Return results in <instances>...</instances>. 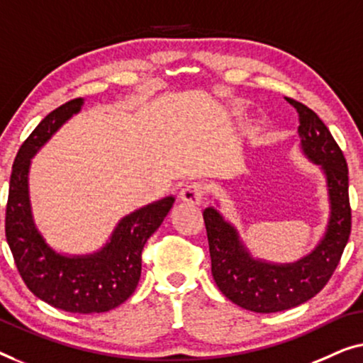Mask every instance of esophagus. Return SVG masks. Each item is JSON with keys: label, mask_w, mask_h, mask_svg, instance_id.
<instances>
[{"label": "esophagus", "mask_w": 363, "mask_h": 363, "mask_svg": "<svg viewBox=\"0 0 363 363\" xmlns=\"http://www.w3.org/2000/svg\"><path fill=\"white\" fill-rule=\"evenodd\" d=\"M203 196H206V186L202 182H192L186 186L181 191L179 197L182 202L191 203V206H199L202 202Z\"/></svg>", "instance_id": "esophagus-1"}]
</instances>
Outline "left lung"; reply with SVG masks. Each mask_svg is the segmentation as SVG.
I'll list each match as a JSON object with an SVG mask.
<instances>
[{
	"label": "left lung",
	"mask_w": 363,
	"mask_h": 363,
	"mask_svg": "<svg viewBox=\"0 0 363 363\" xmlns=\"http://www.w3.org/2000/svg\"><path fill=\"white\" fill-rule=\"evenodd\" d=\"M298 111L301 151L325 176L329 220L319 243L298 262L272 263L255 258L240 233L216 207L203 211L212 277L222 294L253 313H278L314 298L340 262L350 235L349 169L339 145L308 106L286 99Z\"/></svg>",
	"instance_id": "obj_1"
}]
</instances>
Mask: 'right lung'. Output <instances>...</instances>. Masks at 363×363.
I'll return each instance as SVG.
<instances>
[{"instance_id": "obj_1", "label": "right lung", "mask_w": 363, "mask_h": 363, "mask_svg": "<svg viewBox=\"0 0 363 363\" xmlns=\"http://www.w3.org/2000/svg\"><path fill=\"white\" fill-rule=\"evenodd\" d=\"M84 99L70 100L45 116L19 147L9 179L6 242L23 281L44 303L67 313H106L135 293L141 277V252L169 213L174 197H164L125 216L100 250L89 255L55 252L35 227L29 199L30 160Z\"/></svg>"}]
</instances>
